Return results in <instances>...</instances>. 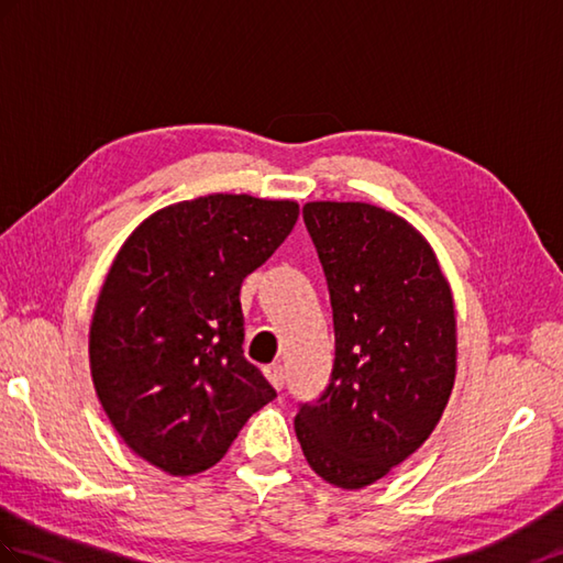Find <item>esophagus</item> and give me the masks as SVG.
<instances>
[{
  "mask_svg": "<svg viewBox=\"0 0 563 563\" xmlns=\"http://www.w3.org/2000/svg\"><path fill=\"white\" fill-rule=\"evenodd\" d=\"M264 374H266V378L268 382L273 384V388H283V364L280 362H273V364H268V367L264 369Z\"/></svg>",
  "mask_w": 563,
  "mask_h": 563,
  "instance_id": "esophagus-1",
  "label": "esophagus"
}]
</instances>
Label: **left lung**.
<instances>
[{"instance_id":"obj_1","label":"left lung","mask_w":563,"mask_h":563,"mask_svg":"<svg viewBox=\"0 0 563 563\" xmlns=\"http://www.w3.org/2000/svg\"><path fill=\"white\" fill-rule=\"evenodd\" d=\"M302 216L329 283L335 362L295 434L321 479L362 489L408 461L446 410L453 292L424 234L386 208L309 201Z\"/></svg>"}]
</instances>
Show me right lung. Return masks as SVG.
I'll use <instances>...</instances> for the list:
<instances>
[{"label": "right lung", "instance_id": "right-lung-1", "mask_svg": "<svg viewBox=\"0 0 563 563\" xmlns=\"http://www.w3.org/2000/svg\"><path fill=\"white\" fill-rule=\"evenodd\" d=\"M297 201L208 194L129 234L98 295L90 376L139 459L173 477L213 467L276 390L244 360V278L292 232Z\"/></svg>", "mask_w": 563, "mask_h": 563}]
</instances>
